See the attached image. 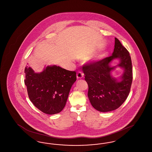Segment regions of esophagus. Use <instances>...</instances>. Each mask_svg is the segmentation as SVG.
Returning <instances> with one entry per match:
<instances>
[{"label":"esophagus","mask_w":152,"mask_h":152,"mask_svg":"<svg viewBox=\"0 0 152 152\" xmlns=\"http://www.w3.org/2000/svg\"><path fill=\"white\" fill-rule=\"evenodd\" d=\"M76 77H77V79H82L84 77V73L82 72L81 71H79L76 73Z\"/></svg>","instance_id":"1"}]
</instances>
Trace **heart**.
Wrapping results in <instances>:
<instances>
[{"label":"heart","mask_w":152,"mask_h":152,"mask_svg":"<svg viewBox=\"0 0 152 152\" xmlns=\"http://www.w3.org/2000/svg\"><path fill=\"white\" fill-rule=\"evenodd\" d=\"M105 56V52L100 53H99V54L95 55L94 57H93L91 58V60L93 62H96V61L100 60L102 58H104Z\"/></svg>","instance_id":"heart-1"}]
</instances>
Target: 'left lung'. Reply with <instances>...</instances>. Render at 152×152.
Returning a JSON list of instances; mask_svg holds the SVG:
<instances>
[{"label": "left lung", "mask_w": 152, "mask_h": 152, "mask_svg": "<svg viewBox=\"0 0 152 152\" xmlns=\"http://www.w3.org/2000/svg\"><path fill=\"white\" fill-rule=\"evenodd\" d=\"M115 59L119 60V63L112 67L110 63ZM116 67L124 69L122 75L118 78L111 75V72ZM83 71L88 85V97L97 110L107 112L115 110L128 97L133 79L131 58L129 52L117 38L111 56L86 64Z\"/></svg>", "instance_id": "8db88e82"}]
</instances>
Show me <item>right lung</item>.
Returning <instances> with one entry per match:
<instances>
[{"label":"right lung","instance_id":"add662e5","mask_svg":"<svg viewBox=\"0 0 152 152\" xmlns=\"http://www.w3.org/2000/svg\"><path fill=\"white\" fill-rule=\"evenodd\" d=\"M25 85L31 101L45 114L60 113L65 107L70 89L76 80V73L56 65L44 67L36 73L25 68Z\"/></svg>","mask_w":152,"mask_h":152}]
</instances>
